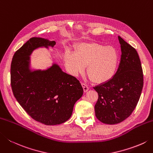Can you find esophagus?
I'll return each mask as SVG.
<instances>
[{"label":"esophagus","mask_w":153,"mask_h":153,"mask_svg":"<svg viewBox=\"0 0 153 153\" xmlns=\"http://www.w3.org/2000/svg\"><path fill=\"white\" fill-rule=\"evenodd\" d=\"M82 85L83 87V91H84V92H86L89 90V87L88 86V85L85 84V83H82Z\"/></svg>","instance_id":"obj_1"}]
</instances>
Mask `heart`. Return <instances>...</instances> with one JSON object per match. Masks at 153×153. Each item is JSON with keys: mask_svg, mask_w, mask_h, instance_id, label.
Segmentation results:
<instances>
[{"mask_svg": "<svg viewBox=\"0 0 153 153\" xmlns=\"http://www.w3.org/2000/svg\"><path fill=\"white\" fill-rule=\"evenodd\" d=\"M117 51L111 46L97 43H85L77 46L74 53L65 55V65L71 74L77 76L87 65V73L92 81L103 83L109 80L118 64Z\"/></svg>", "mask_w": 153, "mask_h": 153, "instance_id": "b5f03b06", "label": "heart"}]
</instances>
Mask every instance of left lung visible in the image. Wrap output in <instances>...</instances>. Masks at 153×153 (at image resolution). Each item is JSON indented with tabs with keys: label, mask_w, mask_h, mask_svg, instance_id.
Here are the masks:
<instances>
[{
	"label": "left lung",
	"mask_w": 153,
	"mask_h": 153,
	"mask_svg": "<svg viewBox=\"0 0 153 153\" xmlns=\"http://www.w3.org/2000/svg\"><path fill=\"white\" fill-rule=\"evenodd\" d=\"M121 55L118 69L111 79L94 87L98 93L95 116L101 122L113 125L133 113L141 94L143 73L137 50L119 36Z\"/></svg>",
	"instance_id": "8db88e82"
}]
</instances>
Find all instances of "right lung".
<instances>
[{
    "instance_id": "1",
    "label": "right lung",
    "mask_w": 153,
    "mask_h": 153,
    "mask_svg": "<svg viewBox=\"0 0 153 153\" xmlns=\"http://www.w3.org/2000/svg\"><path fill=\"white\" fill-rule=\"evenodd\" d=\"M55 44L53 40L31 38L16 51L10 66L14 96L32 119L47 125L68 121L83 91L79 81L63 72L57 65L45 71H29V56L32 51Z\"/></svg>"
}]
</instances>
